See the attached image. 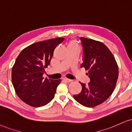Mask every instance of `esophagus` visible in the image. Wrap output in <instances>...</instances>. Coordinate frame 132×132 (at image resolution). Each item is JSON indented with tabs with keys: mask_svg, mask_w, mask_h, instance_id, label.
I'll return each mask as SVG.
<instances>
[{
	"mask_svg": "<svg viewBox=\"0 0 132 132\" xmlns=\"http://www.w3.org/2000/svg\"><path fill=\"white\" fill-rule=\"evenodd\" d=\"M63 80L66 81V82H71V81H72L71 80L69 79V78H63Z\"/></svg>",
	"mask_w": 132,
	"mask_h": 132,
	"instance_id": "1",
	"label": "esophagus"
}]
</instances>
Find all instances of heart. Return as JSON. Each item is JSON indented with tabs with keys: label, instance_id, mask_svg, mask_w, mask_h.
<instances>
[{
	"label": "heart",
	"instance_id": "1",
	"mask_svg": "<svg viewBox=\"0 0 132 132\" xmlns=\"http://www.w3.org/2000/svg\"><path fill=\"white\" fill-rule=\"evenodd\" d=\"M68 47H74V48H79L80 47L78 46L77 43L75 41H72L69 43V45H68Z\"/></svg>",
	"mask_w": 132,
	"mask_h": 132
}]
</instances>
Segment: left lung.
<instances>
[{
	"label": "left lung",
	"mask_w": 132,
	"mask_h": 132,
	"mask_svg": "<svg viewBox=\"0 0 132 132\" xmlns=\"http://www.w3.org/2000/svg\"><path fill=\"white\" fill-rule=\"evenodd\" d=\"M83 48L81 68L88 71L90 82H80L81 92L74 99L86 107H94L104 102L114 91L119 71L116 60L103 43L92 39L80 38Z\"/></svg>",
	"instance_id": "left-lung-1"
}]
</instances>
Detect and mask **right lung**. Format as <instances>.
<instances>
[{"mask_svg":"<svg viewBox=\"0 0 132 132\" xmlns=\"http://www.w3.org/2000/svg\"><path fill=\"white\" fill-rule=\"evenodd\" d=\"M64 38H55L30 45L21 51L11 72L13 85L18 97L34 107L44 106L54 99L61 80L45 78L54 51Z\"/></svg>","mask_w":132,"mask_h":132,"instance_id":"add662e5","label":"right lung"}]
</instances>
